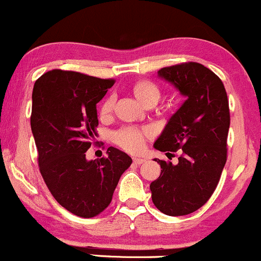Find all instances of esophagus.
<instances>
[{"mask_svg":"<svg viewBox=\"0 0 261 261\" xmlns=\"http://www.w3.org/2000/svg\"><path fill=\"white\" fill-rule=\"evenodd\" d=\"M146 161L145 159H139V157H134V163L135 165H142Z\"/></svg>","mask_w":261,"mask_h":261,"instance_id":"esophagus-1","label":"esophagus"}]
</instances>
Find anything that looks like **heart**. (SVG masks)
<instances>
[{
    "mask_svg": "<svg viewBox=\"0 0 261 261\" xmlns=\"http://www.w3.org/2000/svg\"><path fill=\"white\" fill-rule=\"evenodd\" d=\"M133 90L137 100H140L144 105L148 104V102H157V100L160 99L159 88L148 80H137L134 84ZM114 105H115V99H114V96H109L101 104L100 114L102 116H107L108 114L113 111ZM150 136L151 131L147 128L125 126V127L119 128L113 134V141L127 152L137 153L144 150L146 140Z\"/></svg>",
    "mask_w": 261,
    "mask_h": 261,
    "instance_id": "1",
    "label": "heart"
}]
</instances>
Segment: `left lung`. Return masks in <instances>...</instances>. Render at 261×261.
Returning a JSON list of instances; mask_svg holds the SVG:
<instances>
[{
	"mask_svg": "<svg viewBox=\"0 0 261 261\" xmlns=\"http://www.w3.org/2000/svg\"><path fill=\"white\" fill-rule=\"evenodd\" d=\"M159 75L185 95L154 148L167 156L179 152L178 163L154 160L161 174L150 185L152 202L167 216L191 214L211 198L227 162L230 113L224 84L196 62L161 68Z\"/></svg>",
	"mask_w": 261,
	"mask_h": 261,
	"instance_id": "obj_1",
	"label": "left lung"
}]
</instances>
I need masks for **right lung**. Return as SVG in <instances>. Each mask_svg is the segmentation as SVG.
I'll return each mask as SVG.
<instances>
[{
  "label": "right lung",
  "mask_w": 261,
  "mask_h": 261,
  "mask_svg": "<svg viewBox=\"0 0 261 261\" xmlns=\"http://www.w3.org/2000/svg\"><path fill=\"white\" fill-rule=\"evenodd\" d=\"M115 79L53 69L36 80L31 128L41 174L57 202L82 218L107 210L121 174L133 160L115 147L108 156L87 161L96 136V104Z\"/></svg>",
  "instance_id": "1"
}]
</instances>
